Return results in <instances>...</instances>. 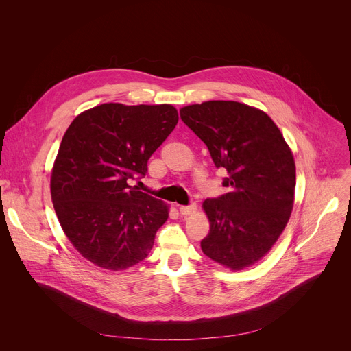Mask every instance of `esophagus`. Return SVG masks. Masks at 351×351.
<instances>
[{
	"label": "esophagus",
	"instance_id": "1",
	"mask_svg": "<svg viewBox=\"0 0 351 351\" xmlns=\"http://www.w3.org/2000/svg\"><path fill=\"white\" fill-rule=\"evenodd\" d=\"M195 210H197L195 204H191V206H182V207H179V213H180L182 215H191V214H194V213H195Z\"/></svg>",
	"mask_w": 351,
	"mask_h": 351
}]
</instances>
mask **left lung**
Returning a JSON list of instances; mask_svg holds the SVG:
<instances>
[{
    "label": "left lung",
    "mask_w": 351,
    "mask_h": 351,
    "mask_svg": "<svg viewBox=\"0 0 351 351\" xmlns=\"http://www.w3.org/2000/svg\"><path fill=\"white\" fill-rule=\"evenodd\" d=\"M182 121L207 145L217 168H225L228 193L208 198L203 210L210 233L203 253L240 271L269 253L294 204L295 165L275 122L237 101H206L180 108Z\"/></svg>",
    "instance_id": "obj_1"
}]
</instances>
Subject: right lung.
<instances>
[{"label": "right lung", "instance_id": "right-lung-1", "mask_svg": "<svg viewBox=\"0 0 351 351\" xmlns=\"http://www.w3.org/2000/svg\"><path fill=\"white\" fill-rule=\"evenodd\" d=\"M179 121L171 104L107 103L79 114L66 129L51 171L60 225L91 264L125 271L143 261L169 206L130 186Z\"/></svg>", "mask_w": 351, "mask_h": 351}]
</instances>
